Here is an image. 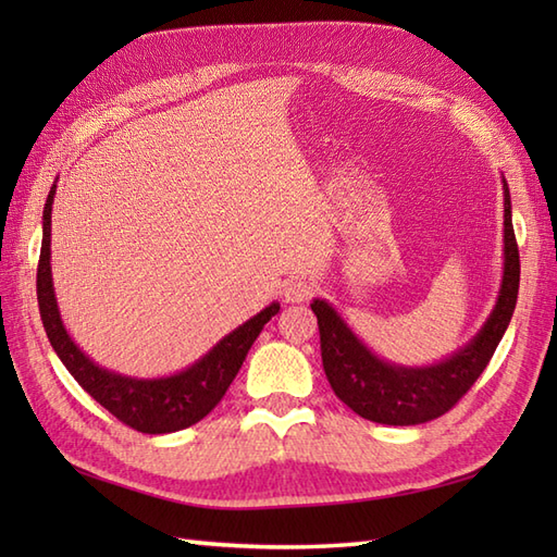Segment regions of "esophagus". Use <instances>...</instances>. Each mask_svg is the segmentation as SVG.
I'll return each mask as SVG.
<instances>
[{
  "mask_svg": "<svg viewBox=\"0 0 557 557\" xmlns=\"http://www.w3.org/2000/svg\"><path fill=\"white\" fill-rule=\"evenodd\" d=\"M313 282L306 280V277H292L285 282V301L287 304H301V301H309L313 297Z\"/></svg>",
  "mask_w": 557,
  "mask_h": 557,
  "instance_id": "obj_1",
  "label": "esophagus"
}]
</instances>
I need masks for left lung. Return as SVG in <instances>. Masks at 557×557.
<instances>
[{"mask_svg": "<svg viewBox=\"0 0 557 557\" xmlns=\"http://www.w3.org/2000/svg\"><path fill=\"white\" fill-rule=\"evenodd\" d=\"M503 194L505 263L498 301L476 337L447 359L431 366L389 363L366 347L325 299H313L311 311L321 330V357L330 387L359 417L387 425L433 421L453 409L488 366L510 325L519 292V248L512 227L510 188L505 180Z\"/></svg>", "mask_w": 557, "mask_h": 557, "instance_id": "obj_1", "label": "left lung"}]
</instances>
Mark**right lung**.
Here are the masks:
<instances>
[{"label": "right lung", "instance_id": "add662e5", "mask_svg": "<svg viewBox=\"0 0 557 557\" xmlns=\"http://www.w3.org/2000/svg\"><path fill=\"white\" fill-rule=\"evenodd\" d=\"M57 184H52L50 196L42 210V246L38 263V306L45 325L47 339H50L57 357L62 359L66 371L76 377L86 393L100 401L112 417L132 425L140 433H174L198 423L218 407V401L227 393V387L239 373L248 349L260 335V330L277 315L280 304L272 301L263 311L248 318L244 325L224 335L206 357H200L188 369L164 375V377H132L102 369L90 357L78 349L69 337L52 285L50 265V242H52V203Z\"/></svg>", "mask_w": 557, "mask_h": 557}]
</instances>
